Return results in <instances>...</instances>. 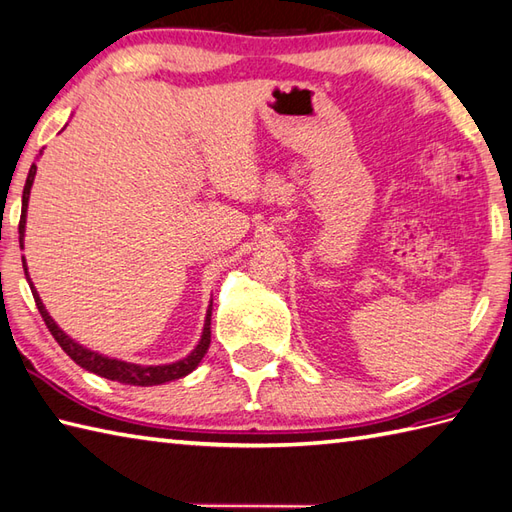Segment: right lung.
<instances>
[{
    "label": "right lung",
    "mask_w": 512,
    "mask_h": 512,
    "mask_svg": "<svg viewBox=\"0 0 512 512\" xmlns=\"http://www.w3.org/2000/svg\"><path fill=\"white\" fill-rule=\"evenodd\" d=\"M34 175H37V164L30 166V173H28V179H26V186H24V197H21V221H19V245L24 247V236H26V212H28V199H30V188H32V181H34ZM24 260V271H26V278L30 282V276H28V267H26V258ZM30 289H32V295H34V302H37V309L43 317L45 326L50 328L52 337L59 342V346L70 355L78 366L98 374V377H105V379H111V381H118V383H124V385H162V383H168V381H175V379H181L186 377V374H190L192 370H195L203 355H206L208 348H210V320H212V302L208 306V313H206V324H203V333H201V339L199 344L195 346V350L190 352L188 357L179 359L175 363H164V366H140V363H129V361H122V359H111V357H105L100 355V352L96 350H89L85 346H81L78 342H74V339L67 335L65 331H61L59 324H56L50 313L45 311V306L39 298L37 289L32 287L30 282Z\"/></svg>",
    "instance_id": "obj_1"
}]
</instances>
